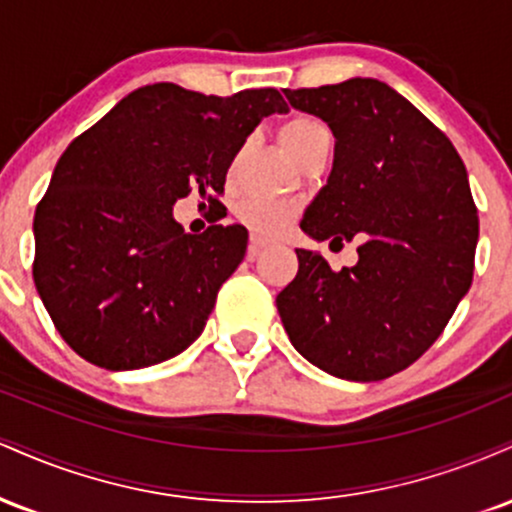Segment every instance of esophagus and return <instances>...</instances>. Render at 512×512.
I'll return each instance as SVG.
<instances>
[{
    "label": "esophagus",
    "mask_w": 512,
    "mask_h": 512,
    "mask_svg": "<svg viewBox=\"0 0 512 512\" xmlns=\"http://www.w3.org/2000/svg\"><path fill=\"white\" fill-rule=\"evenodd\" d=\"M264 248H267V243H264L262 238L252 236V238H250V245H248V257H250V260H255V257L260 255V252H262Z\"/></svg>",
    "instance_id": "34e87169"
}]
</instances>
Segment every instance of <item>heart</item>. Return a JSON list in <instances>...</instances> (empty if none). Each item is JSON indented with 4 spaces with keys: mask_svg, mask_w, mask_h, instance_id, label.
Returning a JSON list of instances; mask_svg holds the SVG:
<instances>
[{
    "mask_svg": "<svg viewBox=\"0 0 512 512\" xmlns=\"http://www.w3.org/2000/svg\"><path fill=\"white\" fill-rule=\"evenodd\" d=\"M330 129L325 122L310 115H296L281 127V142H284L289 154L301 158L305 151L313 146L330 142ZM296 214V207L286 199H276L267 195H250L240 199L236 207V219L257 238H276Z\"/></svg>",
    "mask_w": 512,
    "mask_h": 512,
    "instance_id": "heart-1",
    "label": "heart"
}]
</instances>
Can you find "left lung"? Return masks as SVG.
<instances>
[{"label":"left lung","instance_id":"8db88e82","mask_svg":"<svg viewBox=\"0 0 512 512\" xmlns=\"http://www.w3.org/2000/svg\"><path fill=\"white\" fill-rule=\"evenodd\" d=\"M291 108L330 125L334 163L305 209L315 240H358L334 272L296 250V279L276 296L301 356L356 383L390 378L440 337L472 286L479 216L460 154L424 113L378 79L286 88Z\"/></svg>","mask_w":512,"mask_h":512}]
</instances>
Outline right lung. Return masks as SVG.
Here are the masks:
<instances>
[{"instance_id":"add662e5","label":"right lung","mask_w":512,"mask_h":512,"mask_svg":"<svg viewBox=\"0 0 512 512\" xmlns=\"http://www.w3.org/2000/svg\"><path fill=\"white\" fill-rule=\"evenodd\" d=\"M276 88L204 96L175 84L129 93L57 161L33 219V281L57 332L108 370L156 366L202 334L248 250L240 223L182 231L173 204H219L250 132L286 113Z\"/></svg>"}]
</instances>
